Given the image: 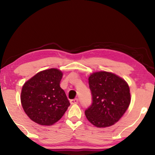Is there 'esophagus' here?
<instances>
[{"instance_id": "esophagus-1", "label": "esophagus", "mask_w": 155, "mask_h": 155, "mask_svg": "<svg viewBox=\"0 0 155 155\" xmlns=\"http://www.w3.org/2000/svg\"><path fill=\"white\" fill-rule=\"evenodd\" d=\"M70 102H71V104H76L78 103V99H71V100L70 101Z\"/></svg>"}]
</instances>
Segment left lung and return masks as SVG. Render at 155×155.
Wrapping results in <instances>:
<instances>
[{"instance_id": "1", "label": "left lung", "mask_w": 155, "mask_h": 155, "mask_svg": "<svg viewBox=\"0 0 155 155\" xmlns=\"http://www.w3.org/2000/svg\"><path fill=\"white\" fill-rule=\"evenodd\" d=\"M92 104L85 111L87 120L94 126H113L124 116L130 103L128 84L111 72L98 71L89 77Z\"/></svg>"}]
</instances>
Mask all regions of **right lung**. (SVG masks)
I'll list each match as a JSON object with an SVG mask.
<instances>
[{"mask_svg":"<svg viewBox=\"0 0 155 155\" xmlns=\"http://www.w3.org/2000/svg\"><path fill=\"white\" fill-rule=\"evenodd\" d=\"M63 72L50 68L37 73L23 84L21 104L25 114L41 126H51L62 118L70 106L60 87Z\"/></svg>","mask_w":155,"mask_h":155,"instance_id":"obj_1","label":"right lung"}]
</instances>
